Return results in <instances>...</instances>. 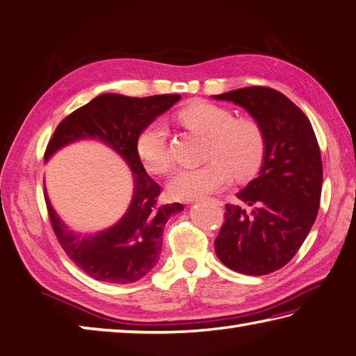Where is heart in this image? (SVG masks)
<instances>
[{
  "mask_svg": "<svg viewBox=\"0 0 356 356\" xmlns=\"http://www.w3.org/2000/svg\"><path fill=\"white\" fill-rule=\"evenodd\" d=\"M180 120L200 134L209 135V160L202 166L180 168L172 174L168 191L174 199L193 200L221 190L236 177L252 176L260 168L266 138L254 120H235L227 108L210 102H195L180 112ZM137 154L147 171L163 174L171 166L168 129L163 121H154L140 132Z\"/></svg>",
  "mask_w": 356,
  "mask_h": 356,
  "instance_id": "1",
  "label": "heart"
}]
</instances>
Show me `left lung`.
<instances>
[{
  "label": "left lung",
  "instance_id": "left-lung-1",
  "mask_svg": "<svg viewBox=\"0 0 356 356\" xmlns=\"http://www.w3.org/2000/svg\"><path fill=\"white\" fill-rule=\"evenodd\" d=\"M250 113L266 149L258 177L227 204L215 250L225 266L248 275L280 269L296 255L318 216L322 159L312 122L285 95L245 87L213 96Z\"/></svg>",
  "mask_w": 356,
  "mask_h": 356
}]
</instances>
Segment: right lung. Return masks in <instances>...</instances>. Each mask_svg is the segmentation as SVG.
<instances>
[{
  "label": "right lung",
  "mask_w": 356,
  "mask_h": 356,
  "mask_svg": "<svg viewBox=\"0 0 356 356\" xmlns=\"http://www.w3.org/2000/svg\"><path fill=\"white\" fill-rule=\"evenodd\" d=\"M179 99L180 95H99L63 118L49 138L44 160L68 143L95 138L118 152L134 172V195L124 216L95 235L81 236L68 230L44 195L57 241L71 261L95 280L124 285L145 277L159 261L168 218L184 210L182 204L157 202L160 186L147 176L137 154L140 132Z\"/></svg>",
  "instance_id": "obj_1"
}]
</instances>
